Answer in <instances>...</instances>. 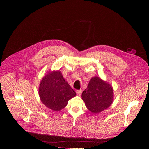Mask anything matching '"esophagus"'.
Segmentation results:
<instances>
[{
    "mask_svg": "<svg viewBox=\"0 0 149 149\" xmlns=\"http://www.w3.org/2000/svg\"><path fill=\"white\" fill-rule=\"evenodd\" d=\"M77 94H78V95H80L81 94V93H82V91L81 90H77L76 91Z\"/></svg>",
    "mask_w": 149,
    "mask_h": 149,
    "instance_id": "obj_1",
    "label": "esophagus"
}]
</instances>
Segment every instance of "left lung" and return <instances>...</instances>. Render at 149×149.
Wrapping results in <instances>:
<instances>
[{
  "instance_id": "left-lung-1",
  "label": "left lung",
  "mask_w": 149,
  "mask_h": 149,
  "mask_svg": "<svg viewBox=\"0 0 149 149\" xmlns=\"http://www.w3.org/2000/svg\"><path fill=\"white\" fill-rule=\"evenodd\" d=\"M82 99L93 113H99L110 106L113 101V90L109 83L98 77H93L86 89L83 92Z\"/></svg>"
}]
</instances>
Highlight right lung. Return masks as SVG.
I'll use <instances>...</instances> for the list:
<instances>
[{"label": "right lung", "instance_id": "obj_1", "mask_svg": "<svg viewBox=\"0 0 149 149\" xmlns=\"http://www.w3.org/2000/svg\"><path fill=\"white\" fill-rule=\"evenodd\" d=\"M39 95L43 104L54 111H60L76 93L65 81L61 71H50L40 82Z\"/></svg>", "mask_w": 149, "mask_h": 149}]
</instances>
